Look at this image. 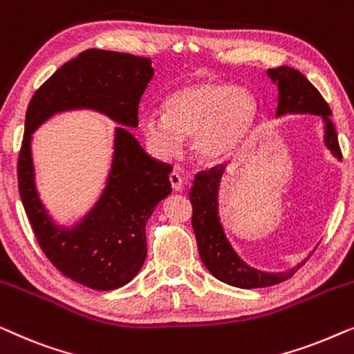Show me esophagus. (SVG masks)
<instances>
[{
	"instance_id": "1",
	"label": "esophagus",
	"mask_w": 354,
	"mask_h": 354,
	"mask_svg": "<svg viewBox=\"0 0 354 354\" xmlns=\"http://www.w3.org/2000/svg\"><path fill=\"white\" fill-rule=\"evenodd\" d=\"M169 182H171V187H172V190H176V192H180L182 188H183V182H182V177H180V174L176 172V171H172L171 174H169Z\"/></svg>"
}]
</instances>
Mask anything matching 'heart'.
Segmentation results:
<instances>
[{
    "mask_svg": "<svg viewBox=\"0 0 354 354\" xmlns=\"http://www.w3.org/2000/svg\"><path fill=\"white\" fill-rule=\"evenodd\" d=\"M256 118V101L248 91L224 80H196L174 90L162 103V115L148 111L140 129L151 148L171 158L192 138L203 162H217L235 151Z\"/></svg>",
    "mask_w": 354,
    "mask_h": 354,
    "instance_id": "1",
    "label": "heart"
}]
</instances>
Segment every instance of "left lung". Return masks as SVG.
<instances>
[{"label":"left lung","instance_id":"8db88e82","mask_svg":"<svg viewBox=\"0 0 354 354\" xmlns=\"http://www.w3.org/2000/svg\"><path fill=\"white\" fill-rule=\"evenodd\" d=\"M268 74L279 84L277 114L313 113L322 115L326 120V145L338 159H342L338 135L330 119L332 111L316 86L301 72L288 66L268 69ZM222 172L224 164L198 172L188 195L193 206L192 225L203 264L221 282L240 288H266L285 282L297 272V269L283 274L259 272L246 266L227 241L217 216V187Z\"/></svg>","mask_w":354,"mask_h":354}]
</instances>
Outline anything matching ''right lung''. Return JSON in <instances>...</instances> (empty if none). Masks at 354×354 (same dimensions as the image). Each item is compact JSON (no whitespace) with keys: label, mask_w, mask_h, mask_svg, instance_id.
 <instances>
[{"label":"right lung","mask_w":354,"mask_h":354,"mask_svg":"<svg viewBox=\"0 0 354 354\" xmlns=\"http://www.w3.org/2000/svg\"><path fill=\"white\" fill-rule=\"evenodd\" d=\"M151 59L129 53L91 50L61 66L32 96L17 158L19 193L40 248L67 279L93 290L130 282L147 258L145 225L171 193L172 166L145 153L135 137L118 129L111 174L100 201L72 230L48 217L33 183L30 135L53 113L93 108L135 127L140 100L153 79Z\"/></svg>","instance_id":"add662e5"}]
</instances>
